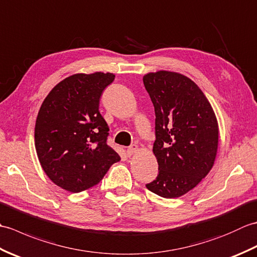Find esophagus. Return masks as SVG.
I'll use <instances>...</instances> for the list:
<instances>
[{"instance_id":"1","label":"esophagus","mask_w":257,"mask_h":257,"mask_svg":"<svg viewBox=\"0 0 257 257\" xmlns=\"http://www.w3.org/2000/svg\"><path fill=\"white\" fill-rule=\"evenodd\" d=\"M137 151H138V146H137V145H133V146H130L129 148L127 149V155H128V156H133V155H135Z\"/></svg>"}]
</instances>
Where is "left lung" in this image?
<instances>
[{"label":"left lung","mask_w":257,"mask_h":257,"mask_svg":"<svg viewBox=\"0 0 257 257\" xmlns=\"http://www.w3.org/2000/svg\"><path fill=\"white\" fill-rule=\"evenodd\" d=\"M154 103V154L159 174L146 184L166 199L179 198L198 185L214 165L219 125L199 86L182 74L159 70L144 76Z\"/></svg>","instance_id":"1"}]
</instances>
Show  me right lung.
<instances>
[{"mask_svg": "<svg viewBox=\"0 0 257 257\" xmlns=\"http://www.w3.org/2000/svg\"><path fill=\"white\" fill-rule=\"evenodd\" d=\"M111 73L75 74L43 101L35 123V148L47 177L69 192L94 187L120 157L107 145L108 124L99 112Z\"/></svg>", "mask_w": 257, "mask_h": 257, "instance_id": "obj_1", "label": "right lung"}]
</instances>
